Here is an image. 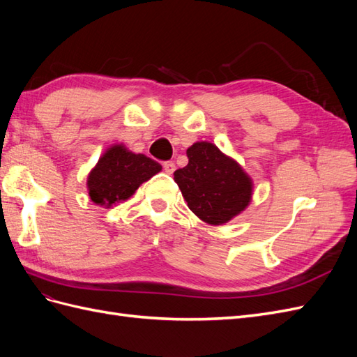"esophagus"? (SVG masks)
<instances>
[{"label": "esophagus", "mask_w": 357, "mask_h": 357, "mask_svg": "<svg viewBox=\"0 0 357 357\" xmlns=\"http://www.w3.org/2000/svg\"><path fill=\"white\" fill-rule=\"evenodd\" d=\"M164 171H165V174H168V176H171L172 172L176 171V165H174V162H171V160H168V162H164Z\"/></svg>", "instance_id": "esophagus-1"}]
</instances>
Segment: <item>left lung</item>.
<instances>
[{"mask_svg": "<svg viewBox=\"0 0 357 357\" xmlns=\"http://www.w3.org/2000/svg\"><path fill=\"white\" fill-rule=\"evenodd\" d=\"M189 164L174 172L188 207L201 220L223 225L240 214L252 199V180L236 162L211 143L188 149Z\"/></svg>", "mask_w": 357, "mask_h": 357, "instance_id": "obj_1", "label": "left lung"}]
</instances>
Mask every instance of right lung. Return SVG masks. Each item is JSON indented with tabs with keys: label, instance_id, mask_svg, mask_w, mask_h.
<instances>
[{
	"label": "right lung",
	"instance_id": "obj_1",
	"mask_svg": "<svg viewBox=\"0 0 357 357\" xmlns=\"http://www.w3.org/2000/svg\"><path fill=\"white\" fill-rule=\"evenodd\" d=\"M160 169L156 160L142 153L135 155L116 144L107 150L91 171L88 177L89 197L95 204L110 207L134 195L142 183L152 178Z\"/></svg>",
	"mask_w": 357,
	"mask_h": 357
}]
</instances>
